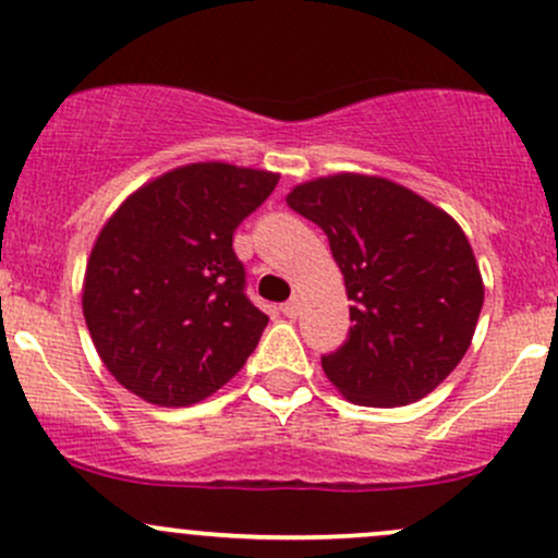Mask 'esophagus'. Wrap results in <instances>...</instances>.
<instances>
[{
  "label": "esophagus",
  "instance_id": "esophagus-1",
  "mask_svg": "<svg viewBox=\"0 0 558 558\" xmlns=\"http://www.w3.org/2000/svg\"><path fill=\"white\" fill-rule=\"evenodd\" d=\"M280 310H283V315H286V317H296V315H299V310H302V299H299V296H291L289 302H286L283 307H280Z\"/></svg>",
  "mask_w": 558,
  "mask_h": 558
}]
</instances>
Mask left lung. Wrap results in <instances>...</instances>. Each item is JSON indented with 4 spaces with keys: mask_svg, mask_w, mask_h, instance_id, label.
I'll use <instances>...</instances> for the list:
<instances>
[{
    "mask_svg": "<svg viewBox=\"0 0 558 558\" xmlns=\"http://www.w3.org/2000/svg\"><path fill=\"white\" fill-rule=\"evenodd\" d=\"M328 235L344 275L347 341L323 357L354 405L418 402L456 371L480 320L485 286L469 238L448 211L368 174H333L286 195Z\"/></svg>",
    "mask_w": 558,
    "mask_h": 558,
    "instance_id": "1",
    "label": "left lung"
}]
</instances>
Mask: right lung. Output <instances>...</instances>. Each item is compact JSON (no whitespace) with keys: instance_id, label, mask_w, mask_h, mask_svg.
<instances>
[{"instance_id":"1","label":"right lung","mask_w":558,"mask_h":558,"mask_svg":"<svg viewBox=\"0 0 558 558\" xmlns=\"http://www.w3.org/2000/svg\"><path fill=\"white\" fill-rule=\"evenodd\" d=\"M280 174L187 163L134 190L102 225L82 307L110 376L150 405L206 400L246 365L267 315L246 296L232 232Z\"/></svg>"}]
</instances>
